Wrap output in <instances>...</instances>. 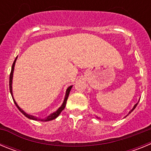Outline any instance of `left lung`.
I'll return each instance as SVG.
<instances>
[{
  "instance_id": "left-lung-1",
  "label": "left lung",
  "mask_w": 151,
  "mask_h": 151,
  "mask_svg": "<svg viewBox=\"0 0 151 151\" xmlns=\"http://www.w3.org/2000/svg\"><path fill=\"white\" fill-rule=\"evenodd\" d=\"M138 103H137V104H135V105H134V107H133V108H132V110H130V111H129V114H130V113H132V111H133V110H134V108H135V107H136V106H137V105H138ZM127 116H128V115H127Z\"/></svg>"
}]
</instances>
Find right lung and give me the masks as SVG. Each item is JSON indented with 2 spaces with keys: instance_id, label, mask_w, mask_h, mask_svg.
<instances>
[{
  "instance_id": "obj_1",
  "label": "right lung",
  "mask_w": 151,
  "mask_h": 151,
  "mask_svg": "<svg viewBox=\"0 0 151 151\" xmlns=\"http://www.w3.org/2000/svg\"><path fill=\"white\" fill-rule=\"evenodd\" d=\"M17 57H16L15 60H14V62H13V66H12V69H11V72H10V94H11L12 95V97H13V101H14V103H15L16 106H17V108L19 109V110L21 112V113L23 114L25 116H26L27 118L30 119H33V120H35V121H42V122H47V121H50V120H53V119H54L57 118L58 116L60 114L61 112L63 111V110H64V108H65V106H66V101H67L68 99V97H69V92H70V90H71L72 87H73V85H71V86H69V88H68L67 89H66V95H65V98H64V101H63V104L61 105L60 107H59V109L58 110H57V111L54 112L53 113H51V114H50V115L48 116H47L46 118L45 119H39L38 118V117H35L34 116H31L29 115V114H28V113H26V112L24 111V110H22V109H21L19 106H18V104H17V102L15 101V100H14V98H13V91H12V82H13V70H14V66H15V63H16V61H17Z\"/></svg>"
}]
</instances>
